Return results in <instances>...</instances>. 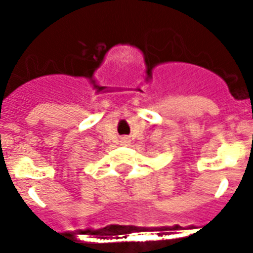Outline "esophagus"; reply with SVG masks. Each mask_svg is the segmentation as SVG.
<instances>
[{
    "label": "esophagus",
    "mask_w": 253,
    "mask_h": 253,
    "mask_svg": "<svg viewBox=\"0 0 253 253\" xmlns=\"http://www.w3.org/2000/svg\"><path fill=\"white\" fill-rule=\"evenodd\" d=\"M122 143L123 144H129V143H130V139H129L128 137H124L122 138Z\"/></svg>",
    "instance_id": "1"
}]
</instances>
